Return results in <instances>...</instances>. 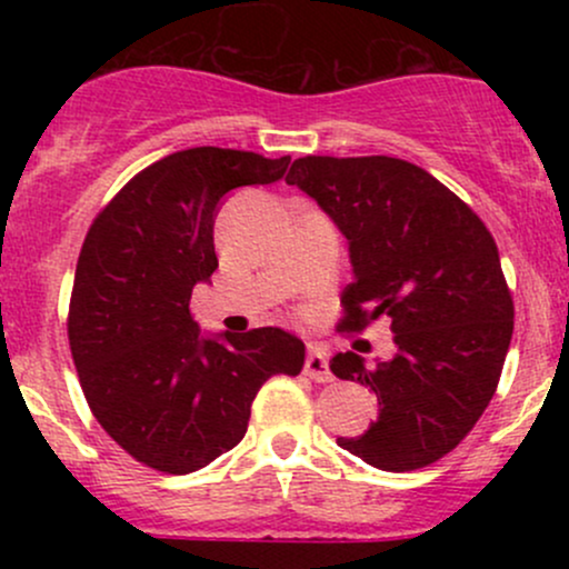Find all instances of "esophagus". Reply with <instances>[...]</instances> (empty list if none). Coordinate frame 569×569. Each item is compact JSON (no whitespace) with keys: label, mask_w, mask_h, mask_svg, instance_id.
Instances as JSON below:
<instances>
[{"label":"esophagus","mask_w":569,"mask_h":569,"mask_svg":"<svg viewBox=\"0 0 569 569\" xmlns=\"http://www.w3.org/2000/svg\"><path fill=\"white\" fill-rule=\"evenodd\" d=\"M305 375L310 377V380H316V382H331V380H335V375H331V369H329V356H326L323 350L312 348L305 358Z\"/></svg>","instance_id":"34e87169"}]
</instances>
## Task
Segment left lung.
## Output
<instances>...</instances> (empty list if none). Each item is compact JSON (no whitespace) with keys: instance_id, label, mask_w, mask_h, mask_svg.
Instances as JSON below:
<instances>
[{"instance_id":"left-lung-1","label":"left lung","mask_w":569,"mask_h":569,"mask_svg":"<svg viewBox=\"0 0 569 569\" xmlns=\"http://www.w3.org/2000/svg\"><path fill=\"white\" fill-rule=\"evenodd\" d=\"M286 184L310 194L345 234L352 283L342 331L390 318L396 356L369 367L337 352L339 380L375 390L377 420L342 449L380 471H415L471 433L498 388L513 335L500 253L471 208L407 160L299 158Z\"/></svg>"}]
</instances>
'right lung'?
<instances>
[{"mask_svg": "<svg viewBox=\"0 0 569 569\" xmlns=\"http://www.w3.org/2000/svg\"><path fill=\"white\" fill-rule=\"evenodd\" d=\"M289 162L181 149L133 176L90 224L69 305L71 358L101 428L154 471L192 473L230 452L259 388L302 371L305 342L289 331L206 335L189 312L192 289L219 267L221 198L283 179Z\"/></svg>", "mask_w": 569, "mask_h": 569, "instance_id": "add662e5", "label": "right lung"}]
</instances>
